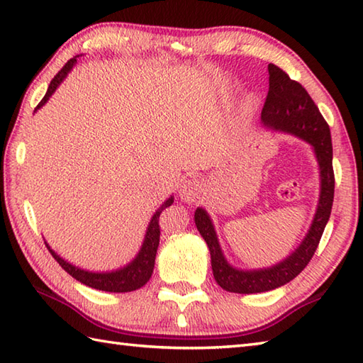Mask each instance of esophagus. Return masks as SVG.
Segmentation results:
<instances>
[{
    "label": "esophagus",
    "instance_id": "34e87169",
    "mask_svg": "<svg viewBox=\"0 0 363 363\" xmlns=\"http://www.w3.org/2000/svg\"><path fill=\"white\" fill-rule=\"evenodd\" d=\"M201 190H203L201 182L195 179V177H189V179H186L181 184L179 196L186 203H195L199 198V195H201Z\"/></svg>",
    "mask_w": 363,
    "mask_h": 363
}]
</instances>
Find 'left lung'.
<instances>
[{"label": "left lung", "instance_id": "obj_1", "mask_svg": "<svg viewBox=\"0 0 363 363\" xmlns=\"http://www.w3.org/2000/svg\"><path fill=\"white\" fill-rule=\"evenodd\" d=\"M268 74L269 89L260 115L262 125L295 135L312 146L320 169V198L312 225L298 248L279 264L259 269H240L230 265L221 251L209 213L203 207L195 211V225L211 251L215 281L223 290L245 295L282 287L303 272L317 251L334 203L333 140L326 120L307 90L299 82L290 79L279 67L269 64Z\"/></svg>", "mask_w": 363, "mask_h": 363}]
</instances>
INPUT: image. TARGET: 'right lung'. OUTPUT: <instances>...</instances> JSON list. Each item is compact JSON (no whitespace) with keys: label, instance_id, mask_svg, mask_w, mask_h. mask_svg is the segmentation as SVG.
Masks as SVG:
<instances>
[{"label":"right lung","instance_id":"1","mask_svg":"<svg viewBox=\"0 0 363 363\" xmlns=\"http://www.w3.org/2000/svg\"><path fill=\"white\" fill-rule=\"evenodd\" d=\"M79 56H74L73 59L68 60V62L62 67L56 76H54L52 81L50 82V87L46 90V95L38 106L35 107L40 109V107L48 101L50 96L56 91V89L62 84V81L67 78V74L73 70L74 64L78 62ZM174 201L173 196H169L167 201H164L156 213L152 215V218L150 221L148 228H146V234H145V240L142 243L140 251L137 252V256L129 262L128 265L121 267L118 269H113V272H101V273H95V272H89V269H82L79 267H74L70 262H67L59 256L57 252H54L50 245L46 243V248L50 250L51 256L59 262V265L62 267L65 272L73 276L76 281H79L81 284L87 285V287L96 289V290H103V291H113V293H125V291H134L137 289L143 287V285L150 281V277L152 274L154 269V262H156V254H157V246H159V238H160V228H159V217L162 211H165L168 206H172Z\"/></svg>","mask_w":363,"mask_h":363}]
</instances>
